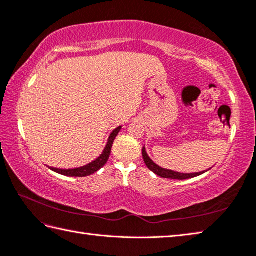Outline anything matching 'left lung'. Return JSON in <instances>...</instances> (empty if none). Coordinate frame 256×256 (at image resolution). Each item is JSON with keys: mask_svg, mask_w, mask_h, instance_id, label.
I'll return each instance as SVG.
<instances>
[{"mask_svg": "<svg viewBox=\"0 0 256 256\" xmlns=\"http://www.w3.org/2000/svg\"><path fill=\"white\" fill-rule=\"evenodd\" d=\"M142 155H143V160L146 166L151 170L152 172H154L156 175L164 178H172V180H188V178H192L195 176H198V175L203 174L204 172H200V173H193V174H183V173H178L174 171H170V170H165L160 168L158 165L155 164L151 158H148V155L146 154V151H145V148H142Z\"/></svg>", "mask_w": 256, "mask_h": 256, "instance_id": "1", "label": "left lung"}]
</instances>
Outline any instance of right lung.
<instances>
[{"instance_id":"add662e5","label":"right lung","mask_w":256,"mask_h":256,"mask_svg":"<svg viewBox=\"0 0 256 256\" xmlns=\"http://www.w3.org/2000/svg\"><path fill=\"white\" fill-rule=\"evenodd\" d=\"M122 126H118V128H115L114 131L111 133L108 138V142L106 144V148H104L103 153L101 154V156L98 158L95 161H93L92 163H90L85 166L78 168H72V170H61V168H50L52 171L56 172L58 174L62 175H66V176H74V178H83V176H88V175H91L95 172H98L100 168H103L105 164H106L108 160L110 158V154H111V148L115 138L118 136V134L121 130Z\"/></svg>"}]
</instances>
